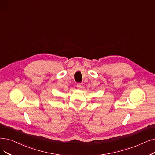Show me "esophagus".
<instances>
[{"instance_id":"34e87169","label":"esophagus","mask_w":155,"mask_h":155,"mask_svg":"<svg viewBox=\"0 0 155 155\" xmlns=\"http://www.w3.org/2000/svg\"><path fill=\"white\" fill-rule=\"evenodd\" d=\"M76 86H77V88H82V83H77Z\"/></svg>"}]
</instances>
